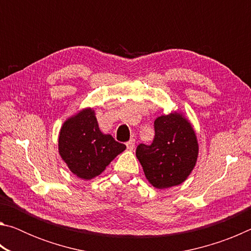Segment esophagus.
Instances as JSON below:
<instances>
[{
  "label": "esophagus",
  "mask_w": 251,
  "mask_h": 251,
  "mask_svg": "<svg viewBox=\"0 0 251 251\" xmlns=\"http://www.w3.org/2000/svg\"><path fill=\"white\" fill-rule=\"evenodd\" d=\"M126 147L128 151H133L135 148V139H133V138L129 139V141L126 143Z\"/></svg>",
  "instance_id": "1"
}]
</instances>
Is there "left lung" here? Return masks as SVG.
Wrapping results in <instances>:
<instances>
[{
  "label": "left lung",
  "mask_w": 251,
  "mask_h": 251,
  "mask_svg": "<svg viewBox=\"0 0 251 251\" xmlns=\"http://www.w3.org/2000/svg\"><path fill=\"white\" fill-rule=\"evenodd\" d=\"M151 145L139 144L136 157L145 176L156 188L181 184L196 164L198 144L192 125L180 114L156 118Z\"/></svg>",
  "instance_id": "left-lung-1"
}]
</instances>
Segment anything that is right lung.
<instances>
[{"instance_id":"right-lung-1","label":"right lung","mask_w":251,"mask_h":251,"mask_svg":"<svg viewBox=\"0 0 251 251\" xmlns=\"http://www.w3.org/2000/svg\"><path fill=\"white\" fill-rule=\"evenodd\" d=\"M125 148L113 136L101 133L91 108L69 118L59 133V154L71 172L83 179L99 176Z\"/></svg>"}]
</instances>
